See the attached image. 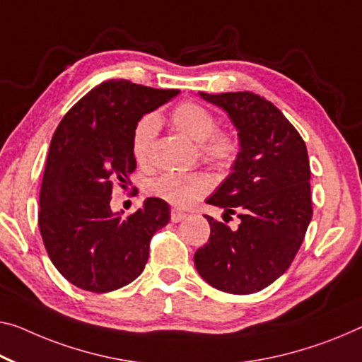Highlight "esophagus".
Wrapping results in <instances>:
<instances>
[{
	"label": "esophagus",
	"instance_id": "34e87169",
	"mask_svg": "<svg viewBox=\"0 0 362 362\" xmlns=\"http://www.w3.org/2000/svg\"><path fill=\"white\" fill-rule=\"evenodd\" d=\"M186 218V214L185 212H180V210H171V221L173 223H180V221H182Z\"/></svg>",
	"mask_w": 362,
	"mask_h": 362
}]
</instances>
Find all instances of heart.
Segmentation results:
<instances>
[{
	"mask_svg": "<svg viewBox=\"0 0 362 362\" xmlns=\"http://www.w3.org/2000/svg\"><path fill=\"white\" fill-rule=\"evenodd\" d=\"M171 123L181 134L199 144L200 155L205 162L226 168L235 162L239 152V142L230 131L216 129L212 111L196 102H182L171 111ZM160 119L155 113L144 115L137 121L131 137L132 157L144 165L148 160L155 137L158 134ZM210 182L199 173H177L168 171L148 182L150 196L158 197L176 209H187L209 192Z\"/></svg>",
	"mask_w": 362,
	"mask_h": 362,
	"instance_id": "heart-1",
	"label": "heart"
}]
</instances>
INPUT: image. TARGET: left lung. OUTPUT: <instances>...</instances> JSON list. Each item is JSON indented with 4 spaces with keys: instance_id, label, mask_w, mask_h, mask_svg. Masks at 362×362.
<instances>
[{
    "instance_id": "8db88e82",
    "label": "left lung",
    "mask_w": 362,
    "mask_h": 362,
    "mask_svg": "<svg viewBox=\"0 0 362 362\" xmlns=\"http://www.w3.org/2000/svg\"><path fill=\"white\" fill-rule=\"evenodd\" d=\"M225 110L239 137L231 175L207 199L238 214V230L207 215L209 243L194 265L209 285L251 294L272 285L291 265L313 218L310 166L303 137L274 103L252 92L204 93Z\"/></svg>"
}]
</instances>
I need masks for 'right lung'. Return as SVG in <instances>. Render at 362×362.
<instances>
[{
	"label": "right lung",
	"mask_w": 362,
	"mask_h": 362,
	"mask_svg": "<svg viewBox=\"0 0 362 362\" xmlns=\"http://www.w3.org/2000/svg\"><path fill=\"white\" fill-rule=\"evenodd\" d=\"M177 93L111 79L86 93L54 131L38 228L53 265L81 290L129 285L147 264L150 239L168 223L170 205L162 199H146L126 218L111 212L110 200L115 185L126 187L136 170V123Z\"/></svg>",
	"instance_id": "obj_1"
}]
</instances>
